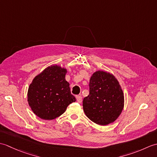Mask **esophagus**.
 <instances>
[{"mask_svg": "<svg viewBox=\"0 0 157 157\" xmlns=\"http://www.w3.org/2000/svg\"><path fill=\"white\" fill-rule=\"evenodd\" d=\"M76 99H77V101H78L79 103H81L82 101V97L81 95L76 96Z\"/></svg>", "mask_w": 157, "mask_h": 157, "instance_id": "esophagus-1", "label": "esophagus"}]
</instances>
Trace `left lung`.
I'll return each mask as SVG.
<instances>
[{
    "label": "left lung",
    "instance_id": "obj_1",
    "mask_svg": "<svg viewBox=\"0 0 157 157\" xmlns=\"http://www.w3.org/2000/svg\"><path fill=\"white\" fill-rule=\"evenodd\" d=\"M90 94L83 100V109L92 121L100 125L114 122L123 111L124 94L112 73L95 71L90 79Z\"/></svg>",
    "mask_w": 157,
    "mask_h": 157
}]
</instances>
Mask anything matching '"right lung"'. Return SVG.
I'll list each match as a JSON object with an SVG mask.
<instances>
[{"instance_id": "right-lung-1", "label": "right lung", "mask_w": 157, "mask_h": 157, "mask_svg": "<svg viewBox=\"0 0 157 157\" xmlns=\"http://www.w3.org/2000/svg\"><path fill=\"white\" fill-rule=\"evenodd\" d=\"M67 71L61 66L52 65L33 79L28 88V102L38 117L44 120L59 117L69 104L76 101L65 79Z\"/></svg>"}]
</instances>
